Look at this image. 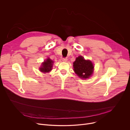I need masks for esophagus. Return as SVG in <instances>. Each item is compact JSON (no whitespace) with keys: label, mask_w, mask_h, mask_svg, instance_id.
<instances>
[{"label":"esophagus","mask_w":130,"mask_h":130,"mask_svg":"<svg viewBox=\"0 0 130 130\" xmlns=\"http://www.w3.org/2000/svg\"><path fill=\"white\" fill-rule=\"evenodd\" d=\"M62 61H63V62H66V61H67V58H63L62 59Z\"/></svg>","instance_id":"esophagus-1"}]
</instances>
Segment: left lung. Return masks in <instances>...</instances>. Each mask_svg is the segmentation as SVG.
Segmentation results:
<instances>
[{
  "label": "left lung",
  "instance_id": "8db88e82",
  "mask_svg": "<svg viewBox=\"0 0 130 130\" xmlns=\"http://www.w3.org/2000/svg\"><path fill=\"white\" fill-rule=\"evenodd\" d=\"M73 64L74 71L80 78H88L92 74L93 64L89 60H85L82 56L77 58Z\"/></svg>",
  "mask_w": 130,
  "mask_h": 130
}]
</instances>
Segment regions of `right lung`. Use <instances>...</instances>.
<instances>
[{
	"label": "right lung",
	"mask_w": 130,
	"mask_h": 130,
	"mask_svg": "<svg viewBox=\"0 0 130 130\" xmlns=\"http://www.w3.org/2000/svg\"><path fill=\"white\" fill-rule=\"evenodd\" d=\"M53 61L50 59L48 58L46 61H45L42 64V67L40 68V70L42 72H48L52 70V67L53 66Z\"/></svg>",
	"instance_id": "right-lung-1"
}]
</instances>
